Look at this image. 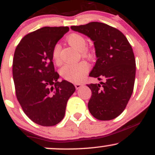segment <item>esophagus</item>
I'll list each match as a JSON object with an SVG mask.
<instances>
[{"mask_svg": "<svg viewBox=\"0 0 155 155\" xmlns=\"http://www.w3.org/2000/svg\"><path fill=\"white\" fill-rule=\"evenodd\" d=\"M74 85H75V87H76V89H77V90L82 86V84H79V83H76Z\"/></svg>", "mask_w": 155, "mask_h": 155, "instance_id": "1", "label": "esophagus"}]
</instances>
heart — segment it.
Listing matches in <instances>:
<instances>
[{
	"label": "heart",
	"instance_id": "b5f03b06",
	"mask_svg": "<svg viewBox=\"0 0 155 155\" xmlns=\"http://www.w3.org/2000/svg\"><path fill=\"white\" fill-rule=\"evenodd\" d=\"M67 42L69 45L81 51L84 56H90V53L86 49L87 41L84 37L79 33H71L68 36ZM61 47L60 44H56L53 47L51 51V58L57 65L61 63L60 58ZM89 71V66L85 63L77 64H66L60 69V74L63 79L71 82H80L84 79Z\"/></svg>",
	"mask_w": 155,
	"mask_h": 155
}]
</instances>
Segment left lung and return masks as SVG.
<instances>
[{"label": "left lung", "mask_w": 155, "mask_h": 155, "mask_svg": "<svg viewBox=\"0 0 155 155\" xmlns=\"http://www.w3.org/2000/svg\"><path fill=\"white\" fill-rule=\"evenodd\" d=\"M71 28L94 41L97 60L90 76L106 79V82L87 84L92 91L89 111L99 120H113L124 111L133 91L136 60L132 47L122 32L105 23Z\"/></svg>", "instance_id": "1"}]
</instances>
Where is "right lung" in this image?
<instances>
[{
    "label": "right lung",
    "mask_w": 155,
    "mask_h": 155,
    "mask_svg": "<svg viewBox=\"0 0 155 155\" xmlns=\"http://www.w3.org/2000/svg\"><path fill=\"white\" fill-rule=\"evenodd\" d=\"M68 27H44L28 33L16 47L13 79L17 98L25 114L41 126L58 124L65 116L74 85L54 71L51 51Z\"/></svg>",
    "instance_id": "1"
}]
</instances>
